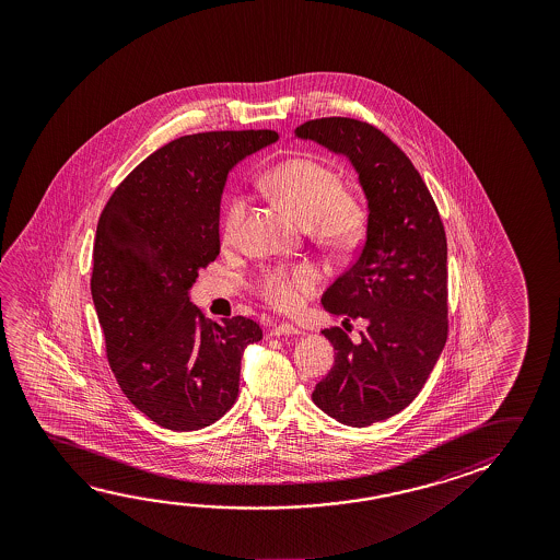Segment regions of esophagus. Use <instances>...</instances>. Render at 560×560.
<instances>
[{"instance_id": "34e87169", "label": "esophagus", "mask_w": 560, "mask_h": 560, "mask_svg": "<svg viewBox=\"0 0 560 560\" xmlns=\"http://www.w3.org/2000/svg\"><path fill=\"white\" fill-rule=\"evenodd\" d=\"M301 334L303 331L294 328L293 324H279L271 330V336H301Z\"/></svg>"}]
</instances>
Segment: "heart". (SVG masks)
Returning <instances> with one entry per match:
<instances>
[{
  "label": "heart",
  "mask_w": 560,
  "mask_h": 560,
  "mask_svg": "<svg viewBox=\"0 0 560 560\" xmlns=\"http://www.w3.org/2000/svg\"><path fill=\"white\" fill-rule=\"evenodd\" d=\"M267 191L283 202L301 221L312 224L316 238L331 248L355 246L365 229V207L358 197L343 192V182L330 165L308 158H294L276 165L266 175ZM246 217V199L234 195L222 219V240L234 244ZM318 273L308 266L267 271L261 293L279 311L293 312L316 291Z\"/></svg>",
  "instance_id": "1"
}]
</instances>
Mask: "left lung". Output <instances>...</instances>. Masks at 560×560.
<instances>
[{"instance_id": "8db88e82", "label": "left lung", "mask_w": 560, "mask_h": 560, "mask_svg": "<svg viewBox=\"0 0 560 560\" xmlns=\"http://www.w3.org/2000/svg\"><path fill=\"white\" fill-rule=\"evenodd\" d=\"M294 138L348 158L368 199L365 244L322 294V306L361 320L326 328L336 359L312 400L334 420L365 428L404 410L425 385L447 339V240L418 170L369 122L328 117L304 122Z\"/></svg>"}]
</instances>
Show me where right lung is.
<instances>
[{
  "label": "right lung",
  "mask_w": 560,
  "mask_h": 560,
  "mask_svg": "<svg viewBox=\"0 0 560 560\" xmlns=\"http://www.w3.org/2000/svg\"><path fill=\"white\" fill-rule=\"evenodd\" d=\"M279 140L273 130L177 138L137 165L105 205L93 246L92 299L122 393L152 422L201 430L238 396L256 322L212 324L191 303L221 252V201L234 165Z\"/></svg>",
  "instance_id": "right-lung-1"
}]
</instances>
